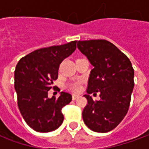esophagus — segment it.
<instances>
[{"label": "esophagus", "mask_w": 149, "mask_h": 149, "mask_svg": "<svg viewBox=\"0 0 149 149\" xmlns=\"http://www.w3.org/2000/svg\"><path fill=\"white\" fill-rule=\"evenodd\" d=\"M78 98H79V95H72V99H73V100H76Z\"/></svg>", "instance_id": "1"}]
</instances>
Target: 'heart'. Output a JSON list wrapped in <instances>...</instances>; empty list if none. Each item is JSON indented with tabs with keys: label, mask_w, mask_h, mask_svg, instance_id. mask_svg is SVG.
I'll return each mask as SVG.
<instances>
[{
	"label": "heart",
	"mask_w": 149,
	"mask_h": 149,
	"mask_svg": "<svg viewBox=\"0 0 149 149\" xmlns=\"http://www.w3.org/2000/svg\"><path fill=\"white\" fill-rule=\"evenodd\" d=\"M69 88L73 92H79L80 90V83L79 82H75V83L71 84L69 86Z\"/></svg>",
	"instance_id": "b5f03b06"
}]
</instances>
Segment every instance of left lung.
Instances as JSON below:
<instances>
[{"label": "left lung", "mask_w": 149, "mask_h": 149, "mask_svg": "<svg viewBox=\"0 0 149 149\" xmlns=\"http://www.w3.org/2000/svg\"><path fill=\"white\" fill-rule=\"evenodd\" d=\"M77 47L94 66L88 81V95H84L88 104L82 113L84 122L95 132H109L129 110L134 70L129 58L108 40H79ZM95 92L100 93V101L95 102L89 96Z\"/></svg>", "instance_id": "1"}]
</instances>
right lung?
<instances>
[{
    "mask_svg": "<svg viewBox=\"0 0 149 149\" xmlns=\"http://www.w3.org/2000/svg\"><path fill=\"white\" fill-rule=\"evenodd\" d=\"M76 42L42 48L21 58L15 70V89L20 113L34 130L48 133L63 123L62 108L72 100L70 94L48 98V91L58 78L59 66L76 49Z\"/></svg>",
    "mask_w": 149,
    "mask_h": 149,
    "instance_id": "obj_1",
    "label": "right lung"
}]
</instances>
